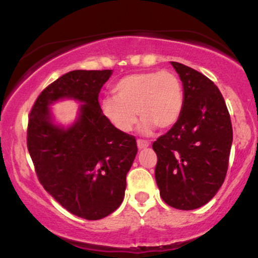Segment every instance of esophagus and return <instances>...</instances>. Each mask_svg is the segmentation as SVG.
<instances>
[{"mask_svg":"<svg viewBox=\"0 0 258 258\" xmlns=\"http://www.w3.org/2000/svg\"><path fill=\"white\" fill-rule=\"evenodd\" d=\"M137 146H138V149H144V148L149 147V142L143 141V139H138Z\"/></svg>","mask_w":258,"mask_h":258,"instance_id":"34e87169","label":"esophagus"}]
</instances>
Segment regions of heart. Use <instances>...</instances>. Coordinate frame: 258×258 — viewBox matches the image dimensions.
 Listing matches in <instances>:
<instances>
[{
	"label": "heart",
	"instance_id": "1",
	"mask_svg": "<svg viewBox=\"0 0 258 258\" xmlns=\"http://www.w3.org/2000/svg\"><path fill=\"white\" fill-rule=\"evenodd\" d=\"M115 97L100 103L103 115L117 131L128 133L143 119L141 131L150 133L155 126L168 128L179 119L184 106V92L176 74L146 72L120 79L112 88Z\"/></svg>",
	"mask_w": 258,
	"mask_h": 258
}]
</instances>
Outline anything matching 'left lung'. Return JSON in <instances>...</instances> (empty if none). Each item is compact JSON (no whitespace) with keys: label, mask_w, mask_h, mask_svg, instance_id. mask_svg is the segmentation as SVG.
<instances>
[{"label":"left lung","mask_w":258,"mask_h":258,"mask_svg":"<svg viewBox=\"0 0 258 258\" xmlns=\"http://www.w3.org/2000/svg\"><path fill=\"white\" fill-rule=\"evenodd\" d=\"M179 75L184 106L178 121L153 143L158 155L156 184L167 205L194 210L209 203L223 184L233 130L223 96L205 75L171 61Z\"/></svg>","instance_id":"1"}]
</instances>
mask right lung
Wrapping results in <instances>:
<instances>
[{
    "label": "right lung",
    "mask_w": 258,
    "mask_h": 258,
    "mask_svg": "<svg viewBox=\"0 0 258 258\" xmlns=\"http://www.w3.org/2000/svg\"><path fill=\"white\" fill-rule=\"evenodd\" d=\"M111 70H74L52 82L32 105L28 150L37 178L64 209L85 220H100L122 203L126 174L137 142L105 119L98 102ZM63 98L83 103L70 127L54 125L48 106Z\"/></svg>",
    "instance_id": "obj_1"
}]
</instances>
